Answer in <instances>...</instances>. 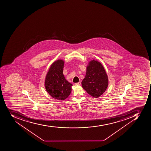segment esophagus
Listing matches in <instances>:
<instances>
[{
    "mask_svg": "<svg viewBox=\"0 0 151 151\" xmlns=\"http://www.w3.org/2000/svg\"><path fill=\"white\" fill-rule=\"evenodd\" d=\"M75 85H81V82H79L78 83H75Z\"/></svg>",
    "mask_w": 151,
    "mask_h": 151,
    "instance_id": "1",
    "label": "esophagus"
}]
</instances>
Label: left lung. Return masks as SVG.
Instances as JSON below:
<instances>
[{"mask_svg":"<svg viewBox=\"0 0 151 151\" xmlns=\"http://www.w3.org/2000/svg\"><path fill=\"white\" fill-rule=\"evenodd\" d=\"M108 85V76L104 66L97 61H91L82 82L83 88L90 96L97 98L106 91Z\"/></svg>","mask_w":151,"mask_h":151,"instance_id":"left-lung-1","label":"left lung"}]
</instances>
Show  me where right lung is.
<instances>
[{"instance_id": "1", "label": "right lung", "mask_w": 151, "mask_h": 151, "mask_svg": "<svg viewBox=\"0 0 151 151\" xmlns=\"http://www.w3.org/2000/svg\"><path fill=\"white\" fill-rule=\"evenodd\" d=\"M64 61L58 60L53 63L45 77L46 91L52 97L58 100H64L72 91V83L68 82L63 74Z\"/></svg>"}]
</instances>
